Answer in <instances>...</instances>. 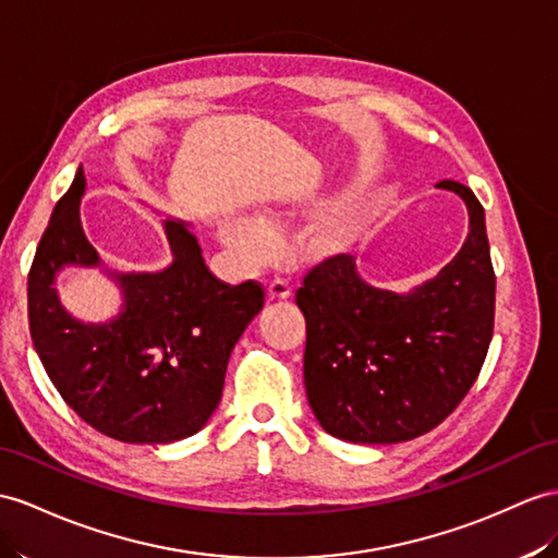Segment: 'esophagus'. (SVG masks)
Instances as JSON below:
<instances>
[{
	"instance_id": "34e87169",
	"label": "esophagus",
	"mask_w": 558,
	"mask_h": 558,
	"mask_svg": "<svg viewBox=\"0 0 558 558\" xmlns=\"http://www.w3.org/2000/svg\"><path fill=\"white\" fill-rule=\"evenodd\" d=\"M293 295L291 287L283 279H271L267 283V298L269 301H289V298Z\"/></svg>"
}]
</instances>
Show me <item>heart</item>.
<instances>
[{"label":"heart","mask_w":558,"mask_h":558,"mask_svg":"<svg viewBox=\"0 0 558 558\" xmlns=\"http://www.w3.org/2000/svg\"><path fill=\"white\" fill-rule=\"evenodd\" d=\"M220 236L227 248H232L241 263L260 265L275 248V232L255 215H232L220 227Z\"/></svg>","instance_id":"heart-1"}]
</instances>
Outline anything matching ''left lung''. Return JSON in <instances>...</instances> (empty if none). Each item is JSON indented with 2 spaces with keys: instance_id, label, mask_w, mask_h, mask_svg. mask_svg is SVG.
Listing matches in <instances>:
<instances>
[{
  "instance_id": "8db88e82",
  "label": "left lung",
  "mask_w": 558,
  "mask_h": 558,
  "mask_svg": "<svg viewBox=\"0 0 558 558\" xmlns=\"http://www.w3.org/2000/svg\"><path fill=\"white\" fill-rule=\"evenodd\" d=\"M469 213L464 246L407 293L364 281L350 255L303 279L305 392L333 438L360 445L414 440L450 416L478 378L495 324V271L485 210L469 186L442 180Z\"/></svg>"
}]
</instances>
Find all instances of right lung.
Returning <instances> with one entry per match:
<instances>
[{
	"instance_id": "1",
	"label": "right lung",
	"mask_w": 558,
	"mask_h": 558,
	"mask_svg": "<svg viewBox=\"0 0 558 558\" xmlns=\"http://www.w3.org/2000/svg\"><path fill=\"white\" fill-rule=\"evenodd\" d=\"M77 168L51 213L28 275L33 345L71 410L108 438L168 445L194 436L217 410L241 333L263 310L255 281L217 279L192 225L166 217L172 263L158 271H113L85 236ZM65 266H99L123 295L106 323H83L61 305L56 279Z\"/></svg>"
}]
</instances>
